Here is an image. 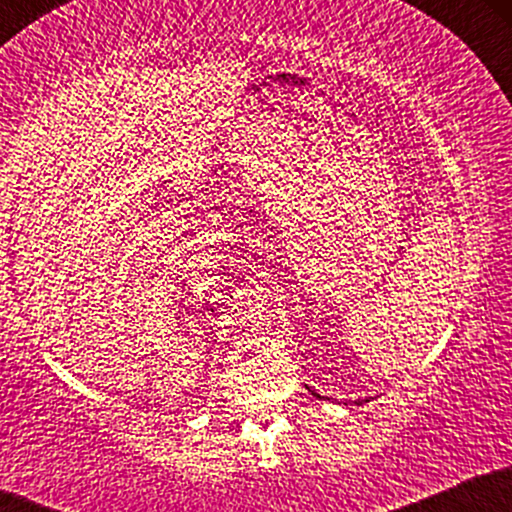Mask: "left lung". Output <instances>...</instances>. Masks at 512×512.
Returning a JSON list of instances; mask_svg holds the SVG:
<instances>
[{
	"instance_id": "1",
	"label": "left lung",
	"mask_w": 512,
	"mask_h": 512,
	"mask_svg": "<svg viewBox=\"0 0 512 512\" xmlns=\"http://www.w3.org/2000/svg\"><path fill=\"white\" fill-rule=\"evenodd\" d=\"M308 390H310V387H308ZM310 392H313V395H315V397H320V395H317V392H315V390H310ZM320 399H322V397H320Z\"/></svg>"
}]
</instances>
